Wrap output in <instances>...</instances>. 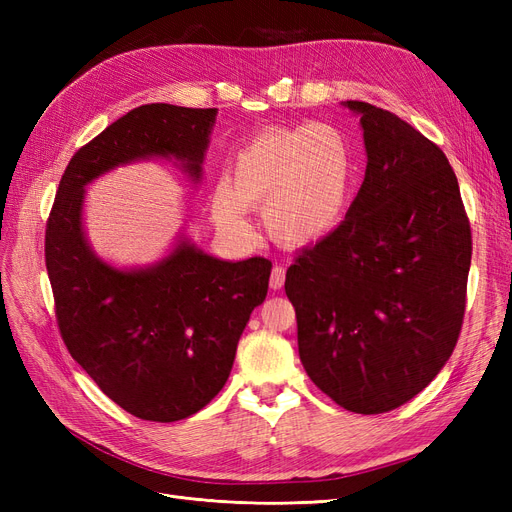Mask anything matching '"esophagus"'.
Wrapping results in <instances>:
<instances>
[{
  "label": "esophagus",
  "instance_id": "obj_1",
  "mask_svg": "<svg viewBox=\"0 0 512 512\" xmlns=\"http://www.w3.org/2000/svg\"><path fill=\"white\" fill-rule=\"evenodd\" d=\"M284 280H286V269H284V267H280V265H275V267H273V271H271L269 286H271L273 290H280V288L284 286Z\"/></svg>",
  "mask_w": 512,
  "mask_h": 512
}]
</instances>
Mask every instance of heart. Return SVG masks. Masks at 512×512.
Wrapping results in <instances>:
<instances>
[{
    "instance_id": "b5f03b06",
    "label": "heart",
    "mask_w": 512,
    "mask_h": 512,
    "mask_svg": "<svg viewBox=\"0 0 512 512\" xmlns=\"http://www.w3.org/2000/svg\"><path fill=\"white\" fill-rule=\"evenodd\" d=\"M352 153L344 134L327 123L280 128L252 138L213 188L209 207L226 235L250 241L245 209L260 208L262 224L282 245L324 239L342 222L352 192Z\"/></svg>"
}]
</instances>
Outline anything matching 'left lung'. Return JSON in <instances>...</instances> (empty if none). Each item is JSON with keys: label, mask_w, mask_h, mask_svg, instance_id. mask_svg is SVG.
I'll return each mask as SVG.
<instances>
[{"label": "left lung", "mask_w": 512, "mask_h": 512, "mask_svg": "<svg viewBox=\"0 0 512 512\" xmlns=\"http://www.w3.org/2000/svg\"><path fill=\"white\" fill-rule=\"evenodd\" d=\"M361 117L365 179L346 220L286 271L307 376L356 414L399 408L451 359L466 309L472 235L438 145L397 115Z\"/></svg>", "instance_id": "left-lung-1"}]
</instances>
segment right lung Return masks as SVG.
<instances>
[{
    "instance_id": "right-lung-1",
    "label": "right lung",
    "mask_w": 512,
    "mask_h": 512,
    "mask_svg": "<svg viewBox=\"0 0 512 512\" xmlns=\"http://www.w3.org/2000/svg\"><path fill=\"white\" fill-rule=\"evenodd\" d=\"M218 108L145 104L74 153L46 224V271L61 337L100 391L143 421L173 423L222 391L239 337L267 297V258L222 260L185 232L145 267H115L85 232V188L119 166L175 162L192 183Z\"/></svg>"
}]
</instances>
